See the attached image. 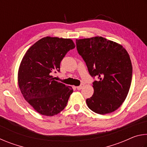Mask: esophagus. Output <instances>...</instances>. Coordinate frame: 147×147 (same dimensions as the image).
<instances>
[{
    "label": "esophagus",
    "instance_id": "34e87169",
    "mask_svg": "<svg viewBox=\"0 0 147 147\" xmlns=\"http://www.w3.org/2000/svg\"><path fill=\"white\" fill-rule=\"evenodd\" d=\"M84 87V84H81V85L80 86L76 87V88H77V89H78V90H80V89H82Z\"/></svg>",
    "mask_w": 147,
    "mask_h": 147
}]
</instances>
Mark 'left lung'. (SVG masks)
<instances>
[{
    "mask_svg": "<svg viewBox=\"0 0 147 147\" xmlns=\"http://www.w3.org/2000/svg\"><path fill=\"white\" fill-rule=\"evenodd\" d=\"M76 48L94 81V93L86 99L88 108L104 115L113 112L125 100L130 88L132 65L126 49L102 37L76 39Z\"/></svg>",
    "mask_w": 147,
    "mask_h": 147,
    "instance_id": "8db88e82",
    "label": "left lung"
}]
</instances>
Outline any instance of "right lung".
I'll return each instance as SVG.
<instances>
[{"instance_id": "add662e5", "label": "right lung", "mask_w": 147, "mask_h": 147, "mask_svg": "<svg viewBox=\"0 0 147 147\" xmlns=\"http://www.w3.org/2000/svg\"><path fill=\"white\" fill-rule=\"evenodd\" d=\"M75 47L71 39L47 36L30 47L18 71V85L25 100L37 112L53 116L65 108L73 92L71 86L54 80L65 54Z\"/></svg>"}]
</instances>
